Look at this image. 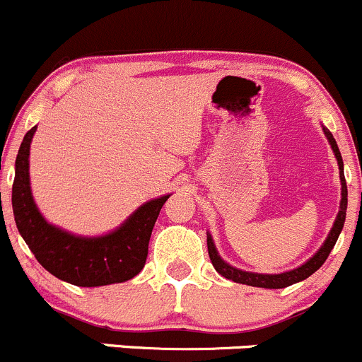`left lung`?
I'll list each match as a JSON object with an SVG mask.
<instances>
[{"label": "left lung", "instance_id": "1", "mask_svg": "<svg viewBox=\"0 0 362 362\" xmlns=\"http://www.w3.org/2000/svg\"><path fill=\"white\" fill-rule=\"evenodd\" d=\"M324 134H326L327 141H329L331 148H333L334 156L338 160V167H340V181H341V202H340V212L337 216V221H334L333 228H331L329 235H327L326 242H324L322 247L319 249L314 255V258L308 259L307 263L301 264L300 268H294L291 272H284V274H275V275H264V274H251V272H242L238 268L230 267L228 263L223 262L218 256V251L214 247V242H212L211 235L207 237V251L209 258H211L212 267L216 268L219 275H223L225 279H230V281L238 282V284L245 286H255V288H267V289H282L288 288V286L296 284V282L305 281L307 277H310L314 272H317L320 267H322L324 262L327 259L329 252L333 251L334 244H337L338 237H340L341 228H344L345 223V214H347V182H345L344 176V160H341L340 150L337 146V141H334L333 134L327 129H324Z\"/></svg>", "mask_w": 362, "mask_h": 362}]
</instances>
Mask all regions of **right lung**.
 Returning a JSON list of instances; mask_svg holds the SVG:
<instances>
[{"mask_svg":"<svg viewBox=\"0 0 362 362\" xmlns=\"http://www.w3.org/2000/svg\"><path fill=\"white\" fill-rule=\"evenodd\" d=\"M36 127L28 130L17 160L12 186L15 223L22 238L45 270L81 288L130 281L143 270L156 218L169 195L146 202L115 230L98 238H83L48 225L40 214L29 186V148Z\"/></svg>","mask_w":362,"mask_h":362,"instance_id":"right-lung-1","label":"right lung"}]
</instances>
